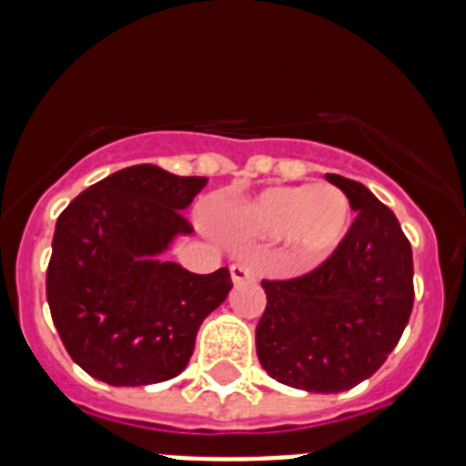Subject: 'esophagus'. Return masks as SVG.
Returning <instances> with one entry per match:
<instances>
[{
    "mask_svg": "<svg viewBox=\"0 0 466 466\" xmlns=\"http://www.w3.org/2000/svg\"><path fill=\"white\" fill-rule=\"evenodd\" d=\"M229 276H232L234 285H244L254 280V273H251V268L244 266V263H234L232 268H229Z\"/></svg>",
    "mask_w": 466,
    "mask_h": 466,
    "instance_id": "obj_1",
    "label": "esophagus"
}]
</instances>
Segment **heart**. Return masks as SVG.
Masks as SVG:
<instances>
[{"mask_svg":"<svg viewBox=\"0 0 466 466\" xmlns=\"http://www.w3.org/2000/svg\"><path fill=\"white\" fill-rule=\"evenodd\" d=\"M229 225L254 239H280L292 266L311 268L343 244L353 227V205L331 183L270 186L237 205Z\"/></svg>","mask_w":466,"mask_h":466,"instance_id":"b5f03b06","label":"heart"}]
</instances>
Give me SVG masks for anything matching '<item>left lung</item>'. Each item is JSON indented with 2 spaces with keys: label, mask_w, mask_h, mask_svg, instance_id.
Returning a JSON list of instances; mask_svg holds the SVG:
<instances>
[{
  "label": "left lung",
  "mask_w": 466,
  "mask_h": 466,
  "mask_svg": "<svg viewBox=\"0 0 466 466\" xmlns=\"http://www.w3.org/2000/svg\"><path fill=\"white\" fill-rule=\"evenodd\" d=\"M358 212L350 232L317 270L263 280L268 305L256 326V355L273 380L336 394L382 368L413 307L411 244L399 219L362 183L326 174Z\"/></svg>",
  "instance_id": "8db88e82"
}]
</instances>
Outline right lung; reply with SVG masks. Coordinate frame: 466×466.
<instances>
[{
	"label": "right lung",
	"instance_id": "obj_1",
	"mask_svg": "<svg viewBox=\"0 0 466 466\" xmlns=\"http://www.w3.org/2000/svg\"><path fill=\"white\" fill-rule=\"evenodd\" d=\"M205 176L155 164L120 168L65 208L47 266V305L69 358L113 387L181 375L203 319L232 290L229 270L196 276L161 261Z\"/></svg>",
	"mask_w": 466,
	"mask_h": 466
}]
</instances>
